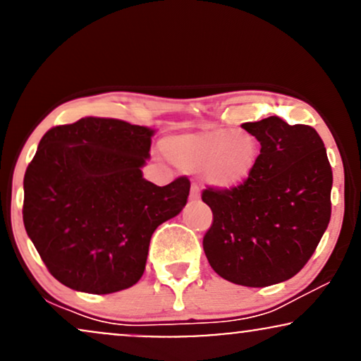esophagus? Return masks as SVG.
Masks as SVG:
<instances>
[{
	"label": "esophagus",
	"mask_w": 361,
	"mask_h": 361,
	"mask_svg": "<svg viewBox=\"0 0 361 361\" xmlns=\"http://www.w3.org/2000/svg\"><path fill=\"white\" fill-rule=\"evenodd\" d=\"M189 199H190V201H199V199H201V194H199L197 185H192V188H190Z\"/></svg>",
	"instance_id": "obj_1"
}]
</instances>
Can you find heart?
Returning <instances> with one entry per match:
<instances>
[{"instance_id": "1", "label": "heart", "mask_w": 361, "mask_h": 361, "mask_svg": "<svg viewBox=\"0 0 361 361\" xmlns=\"http://www.w3.org/2000/svg\"><path fill=\"white\" fill-rule=\"evenodd\" d=\"M165 155L184 171H197L202 185L238 189L255 176L262 160L260 140L250 131L202 128L164 140Z\"/></svg>"}]
</instances>
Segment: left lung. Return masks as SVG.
<instances>
[{
  "mask_svg": "<svg viewBox=\"0 0 361 361\" xmlns=\"http://www.w3.org/2000/svg\"><path fill=\"white\" fill-rule=\"evenodd\" d=\"M241 128L260 140V165L238 189L202 192L213 211L202 247L219 277L267 287L294 277L323 238L331 218L333 171L311 126L269 116Z\"/></svg>",
  "mask_w": 361,
  "mask_h": 361,
  "instance_id": "1",
  "label": "left lung"
}]
</instances>
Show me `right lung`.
<instances>
[{"label":"right lung","mask_w":361,"mask_h":361,"mask_svg":"<svg viewBox=\"0 0 361 361\" xmlns=\"http://www.w3.org/2000/svg\"><path fill=\"white\" fill-rule=\"evenodd\" d=\"M155 130L82 118L40 140L23 179V223L49 272L87 294H113L145 272L154 231L188 202L190 182L143 179Z\"/></svg>","instance_id":"1"}]
</instances>
